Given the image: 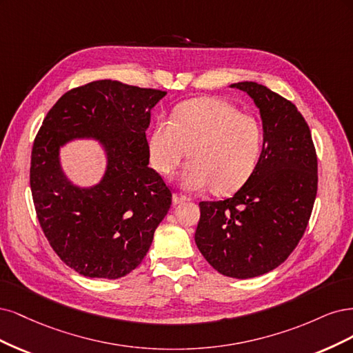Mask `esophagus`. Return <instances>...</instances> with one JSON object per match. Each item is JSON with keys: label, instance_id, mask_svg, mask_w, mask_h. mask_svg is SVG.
I'll list each match as a JSON object with an SVG mask.
<instances>
[{"label": "esophagus", "instance_id": "1", "mask_svg": "<svg viewBox=\"0 0 353 353\" xmlns=\"http://www.w3.org/2000/svg\"><path fill=\"white\" fill-rule=\"evenodd\" d=\"M186 201H188V198L183 195H179V193H174L173 195V205H179V203H183Z\"/></svg>", "mask_w": 353, "mask_h": 353}]
</instances>
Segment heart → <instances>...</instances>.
<instances>
[{"label":"heart","mask_w":353,"mask_h":353,"mask_svg":"<svg viewBox=\"0 0 353 353\" xmlns=\"http://www.w3.org/2000/svg\"><path fill=\"white\" fill-rule=\"evenodd\" d=\"M263 128L249 112L221 98L202 97L176 107L151 133L150 154L158 172L168 176L189 151L190 163L180 177L188 190L225 195L252 176L263 151Z\"/></svg>","instance_id":"1"}]
</instances>
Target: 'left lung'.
<instances>
[{"instance_id": "1", "label": "left lung", "mask_w": 353, "mask_h": 353, "mask_svg": "<svg viewBox=\"0 0 353 353\" xmlns=\"http://www.w3.org/2000/svg\"><path fill=\"white\" fill-rule=\"evenodd\" d=\"M232 88L259 108L263 151L232 198L199 202L195 242L220 274L251 279L277 268L298 246L316 196L318 164L310 126L293 102L255 82Z\"/></svg>"}]
</instances>
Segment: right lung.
<instances>
[{
    "label": "right lung",
    "instance_id": "obj_1",
    "mask_svg": "<svg viewBox=\"0 0 353 353\" xmlns=\"http://www.w3.org/2000/svg\"><path fill=\"white\" fill-rule=\"evenodd\" d=\"M165 90L95 81L65 92L43 119L32 148L30 190L54 252L79 274L120 279L138 267L172 205V192L150 165L146 129ZM95 139L108 155L98 185L65 177L59 146Z\"/></svg>",
    "mask_w": 353,
    "mask_h": 353
}]
</instances>
